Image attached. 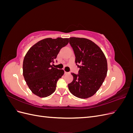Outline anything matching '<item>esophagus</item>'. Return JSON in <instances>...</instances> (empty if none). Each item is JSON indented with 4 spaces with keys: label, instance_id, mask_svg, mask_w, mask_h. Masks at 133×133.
Segmentation results:
<instances>
[{
    "label": "esophagus",
    "instance_id": "1",
    "mask_svg": "<svg viewBox=\"0 0 133 133\" xmlns=\"http://www.w3.org/2000/svg\"><path fill=\"white\" fill-rule=\"evenodd\" d=\"M65 73V74H70L69 72H66V71H65V73Z\"/></svg>",
    "mask_w": 133,
    "mask_h": 133
}]
</instances>
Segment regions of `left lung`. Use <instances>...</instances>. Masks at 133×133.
<instances>
[{
  "mask_svg": "<svg viewBox=\"0 0 133 133\" xmlns=\"http://www.w3.org/2000/svg\"><path fill=\"white\" fill-rule=\"evenodd\" d=\"M69 43L75 56L78 74L71 73L73 80L68 84L71 93L86 99L94 95L104 81L108 71L107 60L101 49L85 38L71 37Z\"/></svg>",
  "mask_w": 133,
  "mask_h": 133,
  "instance_id": "left-lung-1",
  "label": "left lung"
}]
</instances>
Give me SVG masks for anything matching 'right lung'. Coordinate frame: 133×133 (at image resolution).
I'll use <instances>...</instances> for the list:
<instances>
[{
    "mask_svg": "<svg viewBox=\"0 0 133 133\" xmlns=\"http://www.w3.org/2000/svg\"><path fill=\"white\" fill-rule=\"evenodd\" d=\"M69 43V38H46L28 51L23 60V76L33 94L44 98L55 91L59 79L64 73L51 65L60 49Z\"/></svg>",
    "mask_w": 133,
    "mask_h": 133,
    "instance_id": "add662e5",
    "label": "right lung"
}]
</instances>
